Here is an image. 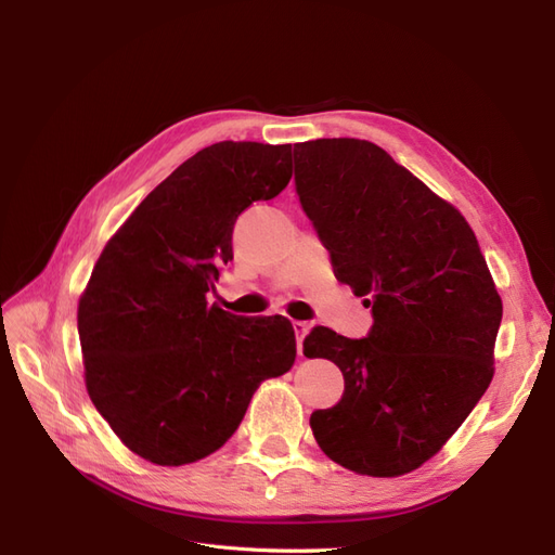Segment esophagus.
Here are the masks:
<instances>
[{"mask_svg": "<svg viewBox=\"0 0 555 555\" xmlns=\"http://www.w3.org/2000/svg\"><path fill=\"white\" fill-rule=\"evenodd\" d=\"M292 326H294V331H296V343H298V354L304 357V340H306V335H308V331H310V324L308 322H292Z\"/></svg>", "mask_w": 555, "mask_h": 555, "instance_id": "34e87169", "label": "esophagus"}]
</instances>
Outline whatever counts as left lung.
Listing matches in <instances>:
<instances>
[{"mask_svg": "<svg viewBox=\"0 0 555 555\" xmlns=\"http://www.w3.org/2000/svg\"><path fill=\"white\" fill-rule=\"evenodd\" d=\"M304 212L333 273L373 312L365 338L314 326L308 359L345 375L338 405L310 416L326 456L371 477L412 473L442 449L493 379L502 300L465 217L379 145H294Z\"/></svg>", "mask_w": 555, "mask_h": 555, "instance_id": "obj_1", "label": "left lung"}]
</instances>
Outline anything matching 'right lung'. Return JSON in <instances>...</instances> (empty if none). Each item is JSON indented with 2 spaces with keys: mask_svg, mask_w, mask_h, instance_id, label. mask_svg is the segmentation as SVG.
Wrapping results in <instances>:
<instances>
[{
  "mask_svg": "<svg viewBox=\"0 0 555 555\" xmlns=\"http://www.w3.org/2000/svg\"><path fill=\"white\" fill-rule=\"evenodd\" d=\"M292 178V145L222 141L182 162L131 212L78 304L88 393L113 433L157 465L220 449L268 377L292 371L287 317L208 304L233 224Z\"/></svg>",
  "mask_w": 555,
  "mask_h": 555,
  "instance_id": "1",
  "label": "right lung"
}]
</instances>
